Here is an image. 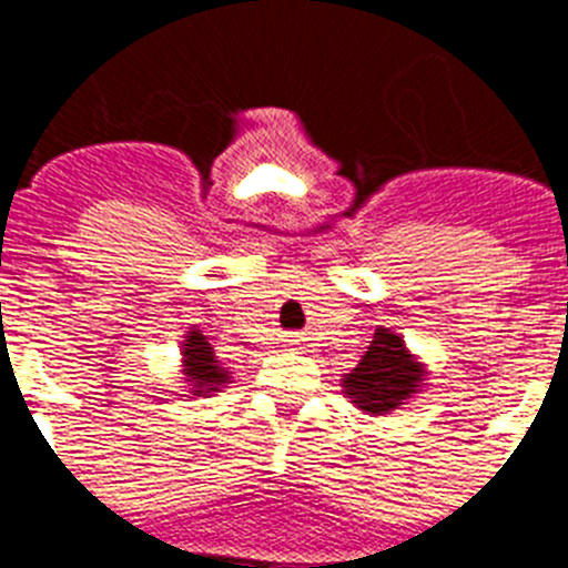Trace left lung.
I'll use <instances>...</instances> for the list:
<instances>
[{
    "mask_svg": "<svg viewBox=\"0 0 568 568\" xmlns=\"http://www.w3.org/2000/svg\"><path fill=\"white\" fill-rule=\"evenodd\" d=\"M426 375V364L409 353L404 338L389 327H378L358 366L341 378V386L344 398L361 413L389 415L424 389Z\"/></svg>",
    "mask_w": 568,
    "mask_h": 568,
    "instance_id": "8db88e82",
    "label": "left lung"
}]
</instances>
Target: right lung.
Listing matches in <instances>:
<instances>
[{
  "instance_id": "add662e5",
  "label": "right lung",
  "mask_w": 568,
  "mask_h": 568,
  "mask_svg": "<svg viewBox=\"0 0 568 568\" xmlns=\"http://www.w3.org/2000/svg\"><path fill=\"white\" fill-rule=\"evenodd\" d=\"M182 375L193 395L222 393V386L230 384L227 366L219 364L215 349L207 344L202 329H190L182 341Z\"/></svg>"
}]
</instances>
